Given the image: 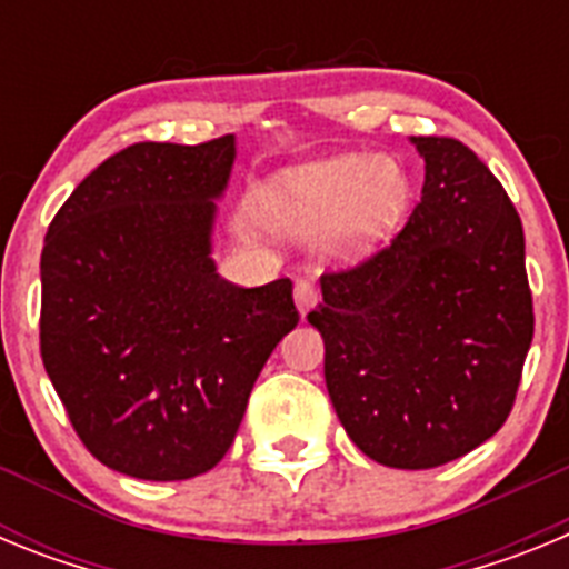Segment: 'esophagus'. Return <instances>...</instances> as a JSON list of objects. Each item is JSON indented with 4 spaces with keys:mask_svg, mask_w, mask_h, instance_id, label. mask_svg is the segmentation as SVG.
<instances>
[{
    "mask_svg": "<svg viewBox=\"0 0 569 569\" xmlns=\"http://www.w3.org/2000/svg\"><path fill=\"white\" fill-rule=\"evenodd\" d=\"M293 299H296V308H299V313L308 316L310 310L316 308V299H319L313 281H308V279L296 281V284H293Z\"/></svg>",
    "mask_w": 569,
    "mask_h": 569,
    "instance_id": "34e87169",
    "label": "esophagus"
}]
</instances>
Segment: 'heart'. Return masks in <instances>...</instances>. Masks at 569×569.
I'll use <instances>...</instances> for the list:
<instances>
[{"label":"heart","mask_w":569,"mask_h":569,"mask_svg":"<svg viewBox=\"0 0 569 569\" xmlns=\"http://www.w3.org/2000/svg\"><path fill=\"white\" fill-rule=\"evenodd\" d=\"M410 196L413 182L399 159L345 153L281 173L268 190L264 216L293 239L330 230L328 253L356 261L399 230Z\"/></svg>","instance_id":"obj_1"}]
</instances>
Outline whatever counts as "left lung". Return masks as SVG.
<instances>
[{"label":"left lung","mask_w":569,"mask_h":569,"mask_svg":"<svg viewBox=\"0 0 569 569\" xmlns=\"http://www.w3.org/2000/svg\"><path fill=\"white\" fill-rule=\"evenodd\" d=\"M421 202L390 248L321 276L308 321L361 453L427 470L485 445L510 416L532 341L525 230L499 179L445 136H410Z\"/></svg>","instance_id":"left-lung-1"}]
</instances>
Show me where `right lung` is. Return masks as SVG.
<instances>
[{
  "instance_id": "right-lung-1",
  "label": "right lung",
  "mask_w": 569,
  "mask_h": 569,
  "mask_svg": "<svg viewBox=\"0 0 569 569\" xmlns=\"http://www.w3.org/2000/svg\"><path fill=\"white\" fill-rule=\"evenodd\" d=\"M236 136L139 142L68 196L42 248V361L110 470L182 481L222 461L250 390L299 325L290 279L216 273V202Z\"/></svg>"
}]
</instances>
